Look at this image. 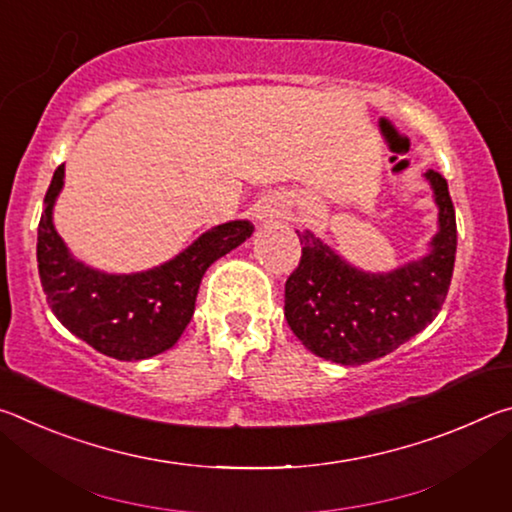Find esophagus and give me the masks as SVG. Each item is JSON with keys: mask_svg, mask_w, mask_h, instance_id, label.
<instances>
[{"mask_svg": "<svg viewBox=\"0 0 512 512\" xmlns=\"http://www.w3.org/2000/svg\"><path fill=\"white\" fill-rule=\"evenodd\" d=\"M264 212H273V210H264ZM266 216H273V214H266Z\"/></svg>", "mask_w": 512, "mask_h": 512, "instance_id": "obj_1", "label": "esophagus"}]
</instances>
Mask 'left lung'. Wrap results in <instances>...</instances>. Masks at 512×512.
I'll use <instances>...</instances> for the list:
<instances>
[{
	"mask_svg": "<svg viewBox=\"0 0 512 512\" xmlns=\"http://www.w3.org/2000/svg\"><path fill=\"white\" fill-rule=\"evenodd\" d=\"M440 207L431 253L393 273H361L311 232L298 235L300 264L284 284V318L318 357L359 366L400 348L443 309L456 259V212L447 180L427 173Z\"/></svg>",
	"mask_w": 512,
	"mask_h": 512,
	"instance_id": "1",
	"label": "left lung"
}]
</instances>
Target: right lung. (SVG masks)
<instances>
[{
  "label": "right lung",
  "instance_id": "obj_1",
  "mask_svg": "<svg viewBox=\"0 0 512 512\" xmlns=\"http://www.w3.org/2000/svg\"><path fill=\"white\" fill-rule=\"evenodd\" d=\"M65 164L54 171L38 225V273L54 316L94 350L140 361L173 348L194 316L198 287L216 259L253 235L248 221L207 230L185 253L153 271L106 275L69 255L51 223Z\"/></svg>",
  "mask_w": 512,
  "mask_h": 512
}]
</instances>
